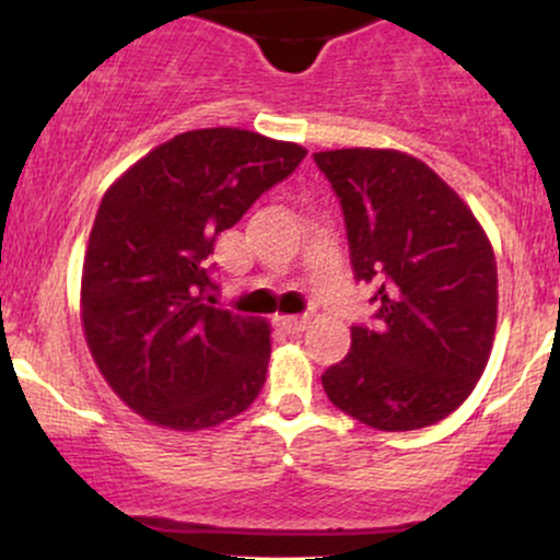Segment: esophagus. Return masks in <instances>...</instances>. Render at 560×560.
<instances>
[{
	"instance_id": "34e87169",
	"label": "esophagus",
	"mask_w": 560,
	"mask_h": 560,
	"mask_svg": "<svg viewBox=\"0 0 560 560\" xmlns=\"http://www.w3.org/2000/svg\"><path fill=\"white\" fill-rule=\"evenodd\" d=\"M276 326L287 334H300L307 329V316H281L276 318Z\"/></svg>"
}]
</instances>
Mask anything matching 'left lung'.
<instances>
[{
  "mask_svg": "<svg viewBox=\"0 0 560 560\" xmlns=\"http://www.w3.org/2000/svg\"><path fill=\"white\" fill-rule=\"evenodd\" d=\"M342 205L355 281L376 324L352 326L320 376L339 410L382 432L432 427L477 387L498 324V266L466 202L397 150L316 152Z\"/></svg>",
  "mask_w": 560,
  "mask_h": 560,
  "instance_id": "1",
  "label": "left lung"
}]
</instances>
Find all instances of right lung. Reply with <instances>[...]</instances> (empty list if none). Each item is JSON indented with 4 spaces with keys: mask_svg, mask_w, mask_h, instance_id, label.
<instances>
[{
    "mask_svg": "<svg viewBox=\"0 0 560 560\" xmlns=\"http://www.w3.org/2000/svg\"><path fill=\"white\" fill-rule=\"evenodd\" d=\"M307 152L242 128H199L141 158L102 197L81 276V320L115 395L158 427L197 432L266 384V320L215 307V236Z\"/></svg>",
    "mask_w": 560,
    "mask_h": 560,
    "instance_id": "add662e5",
    "label": "right lung"
}]
</instances>
